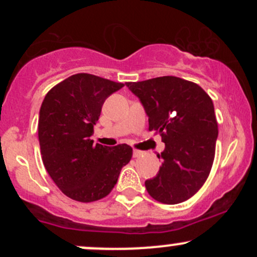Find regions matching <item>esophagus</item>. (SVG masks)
<instances>
[{"label":"esophagus","mask_w":257,"mask_h":257,"mask_svg":"<svg viewBox=\"0 0 257 257\" xmlns=\"http://www.w3.org/2000/svg\"><path fill=\"white\" fill-rule=\"evenodd\" d=\"M142 154H143V153H142L141 150H137V149L133 150V157H134V158H139Z\"/></svg>","instance_id":"1"}]
</instances>
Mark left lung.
Masks as SVG:
<instances>
[{
	"instance_id": "obj_1",
	"label": "left lung",
	"mask_w": 257,
	"mask_h": 257,
	"mask_svg": "<svg viewBox=\"0 0 257 257\" xmlns=\"http://www.w3.org/2000/svg\"><path fill=\"white\" fill-rule=\"evenodd\" d=\"M149 118V131L162 136L165 149L157 177L145 181L148 193L163 204L190 199L211 170L217 139L214 104L196 83L173 76L128 82Z\"/></svg>"
}]
</instances>
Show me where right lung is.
<instances>
[{"instance_id": "1", "label": "right lung", "mask_w": 257, "mask_h": 257, "mask_svg": "<svg viewBox=\"0 0 257 257\" xmlns=\"http://www.w3.org/2000/svg\"><path fill=\"white\" fill-rule=\"evenodd\" d=\"M123 83L78 73L46 94L40 109L38 139L49 177L68 198L80 203L103 199L112 191L133 149L93 144L90 137L104 100Z\"/></svg>"}]
</instances>
